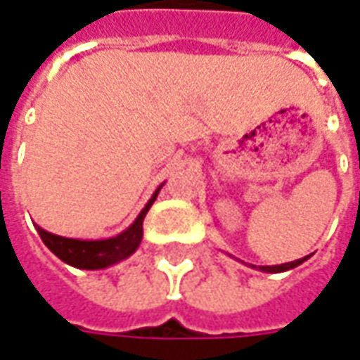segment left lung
Returning <instances> with one entry per match:
<instances>
[{"instance_id":"8db88e82","label":"left lung","mask_w":360,"mask_h":360,"mask_svg":"<svg viewBox=\"0 0 360 360\" xmlns=\"http://www.w3.org/2000/svg\"><path fill=\"white\" fill-rule=\"evenodd\" d=\"M308 256L300 257V259H295V262H289V264H281V266H257L259 271H264V274H281V271H289L292 267L300 266L302 262H307ZM256 267V266H254Z\"/></svg>"}]
</instances>
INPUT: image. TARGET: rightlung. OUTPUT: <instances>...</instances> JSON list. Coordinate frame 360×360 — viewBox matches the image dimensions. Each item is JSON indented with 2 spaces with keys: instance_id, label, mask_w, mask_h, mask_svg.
Instances as JSON below:
<instances>
[{
  "instance_id": "obj_1",
  "label": "right lung",
  "mask_w": 360,
  "mask_h": 360,
  "mask_svg": "<svg viewBox=\"0 0 360 360\" xmlns=\"http://www.w3.org/2000/svg\"><path fill=\"white\" fill-rule=\"evenodd\" d=\"M162 184L155 190L151 200L147 201V205L141 209V213L137 215L131 225L127 226L124 233L110 236V238H101V240H81V238H68V236H58L40 229L37 225V231L40 238L44 242L50 252L60 257L62 262L77 269H104L114 264H118L122 259H126L139 248L141 238H143V219L147 211L157 200Z\"/></svg>"
}]
</instances>
